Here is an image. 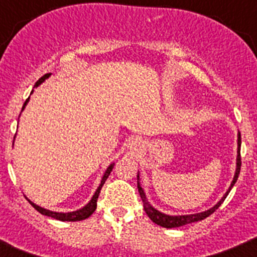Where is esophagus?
<instances>
[{"instance_id":"34e87169","label":"esophagus","mask_w":257,"mask_h":257,"mask_svg":"<svg viewBox=\"0 0 257 257\" xmlns=\"http://www.w3.org/2000/svg\"><path fill=\"white\" fill-rule=\"evenodd\" d=\"M128 148L134 152H140L144 148V142L142 139H139V138H134L128 143Z\"/></svg>"}]
</instances>
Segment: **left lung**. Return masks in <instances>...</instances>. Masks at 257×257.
Listing matches in <instances>:
<instances>
[{
  "label": "left lung",
  "instance_id": "obj_1",
  "mask_svg": "<svg viewBox=\"0 0 257 257\" xmlns=\"http://www.w3.org/2000/svg\"><path fill=\"white\" fill-rule=\"evenodd\" d=\"M240 171V134H238V156H237V170H235V175H234V179L231 181L230 187H229V190L225 193V196L222 197L219 202H217L216 205L213 206L212 208L210 210L205 211V212H199V213H194V215H183V216H169V215H165V213L160 212V211H157L156 208L152 207L149 205V202L147 201V197L144 194V190L142 189L139 184V175H138V190H139V194L142 197V201H143V205H144V210L147 212V215L149 216V219L157 224V225L163 226V228H179V226H183V225H187V224H192V222H196L199 221V220H203L206 217H208L210 215H212L217 208L220 207L224 199L226 198V196L229 194L230 189L233 188V185L235 184L238 179V175H239Z\"/></svg>",
  "mask_w": 257,
  "mask_h": 257
}]
</instances>
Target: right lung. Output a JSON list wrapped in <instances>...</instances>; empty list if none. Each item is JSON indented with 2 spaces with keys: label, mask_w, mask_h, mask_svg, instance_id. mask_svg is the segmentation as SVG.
I'll list each match as a JSON object with an SVG mask.
<instances>
[{
  "label": "right lung",
  "mask_w": 257,
  "mask_h": 257,
  "mask_svg": "<svg viewBox=\"0 0 257 257\" xmlns=\"http://www.w3.org/2000/svg\"><path fill=\"white\" fill-rule=\"evenodd\" d=\"M49 76H50V73H47V74H45V76L41 77V78L38 79L37 82H36L35 87H37L38 85H41V83L44 82L45 79L49 78ZM28 100H29V97L26 100L24 105H23V109L26 108V105H27V103H28ZM112 170H113V165H110L108 167V169H106L105 174H104L103 179H101L100 185L97 187L96 192H95V194H94V196H92L91 201L88 202V203L85 206V207L79 208V210H77V211H73V212H65V213H63V212H54V211L45 210V208H42V207H40V206L35 205V203L29 201V199H28V201H29V203H31V205L33 206V207H35L36 210L38 211V212L42 213V215H46V216H49V217H54V219L60 220V221H81V220H85V219H87V217L91 216L92 212H94V211L96 210L97 197H99V194H100L101 188H103L104 183H105V180H106V179H108L109 174H110V171H112Z\"/></svg>",
  "instance_id": "add662e5"
}]
</instances>
